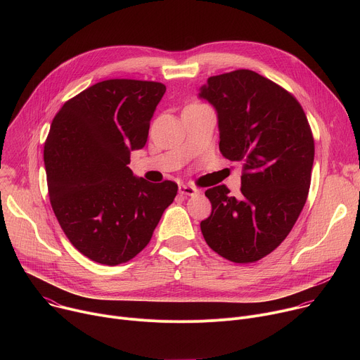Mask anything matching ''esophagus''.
<instances>
[{
  "label": "esophagus",
  "mask_w": 360,
  "mask_h": 360,
  "mask_svg": "<svg viewBox=\"0 0 360 360\" xmlns=\"http://www.w3.org/2000/svg\"><path fill=\"white\" fill-rule=\"evenodd\" d=\"M200 191L192 185H181L179 186V193L181 195H188V196H192V195H198Z\"/></svg>",
  "instance_id": "obj_1"
}]
</instances>
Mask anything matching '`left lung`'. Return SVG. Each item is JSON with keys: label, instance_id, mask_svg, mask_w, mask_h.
Masks as SVG:
<instances>
[{"label": "left lung", "instance_id": "8db88e82", "mask_svg": "<svg viewBox=\"0 0 360 360\" xmlns=\"http://www.w3.org/2000/svg\"><path fill=\"white\" fill-rule=\"evenodd\" d=\"M199 96L218 112L219 149L242 162V186L207 189L211 215L200 222L212 250L235 264H252L289 235L309 193L315 142L297 99L250 70L210 77Z\"/></svg>", "mask_w": 360, "mask_h": 360}]
</instances>
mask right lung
<instances>
[{"label":"right lung","instance_id":"obj_1","mask_svg":"<svg viewBox=\"0 0 360 360\" xmlns=\"http://www.w3.org/2000/svg\"><path fill=\"white\" fill-rule=\"evenodd\" d=\"M167 86L107 79L68 99L44 145L48 195L70 242L94 262L115 266L149 243L178 185L150 184L127 167L145 146Z\"/></svg>","mask_w":360,"mask_h":360}]
</instances>
